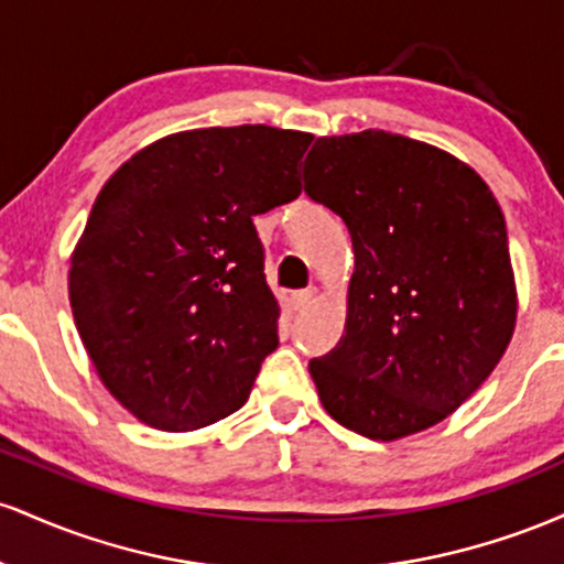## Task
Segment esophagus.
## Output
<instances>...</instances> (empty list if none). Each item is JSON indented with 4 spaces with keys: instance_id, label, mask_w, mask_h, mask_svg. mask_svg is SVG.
I'll return each mask as SVG.
<instances>
[{
    "instance_id": "esophagus-1",
    "label": "esophagus",
    "mask_w": 564,
    "mask_h": 564,
    "mask_svg": "<svg viewBox=\"0 0 564 564\" xmlns=\"http://www.w3.org/2000/svg\"><path fill=\"white\" fill-rule=\"evenodd\" d=\"M315 296V289H304V291H296V294H291V307L294 310H302L307 307L310 302H313Z\"/></svg>"
}]
</instances>
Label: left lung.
Returning <instances> with one entry per match:
<instances>
[{"mask_svg": "<svg viewBox=\"0 0 564 564\" xmlns=\"http://www.w3.org/2000/svg\"><path fill=\"white\" fill-rule=\"evenodd\" d=\"M304 193L355 251L339 345L310 360L328 416L368 440L443 422L507 352L517 321L507 223L482 177L426 142L318 138Z\"/></svg>", "mask_w": 564, "mask_h": 564, "instance_id": "left-lung-1", "label": "left lung"}]
</instances>
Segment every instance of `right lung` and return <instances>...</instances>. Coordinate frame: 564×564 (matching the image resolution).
<instances>
[{
	"label": "right lung",
	"mask_w": 564,
	"mask_h": 564,
	"mask_svg": "<svg viewBox=\"0 0 564 564\" xmlns=\"http://www.w3.org/2000/svg\"><path fill=\"white\" fill-rule=\"evenodd\" d=\"M313 134L264 124L177 132L102 185L68 296L108 392L164 432L219 422L278 347L254 217L302 193Z\"/></svg>",
	"instance_id": "1"
}]
</instances>
